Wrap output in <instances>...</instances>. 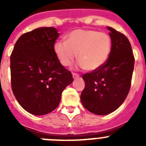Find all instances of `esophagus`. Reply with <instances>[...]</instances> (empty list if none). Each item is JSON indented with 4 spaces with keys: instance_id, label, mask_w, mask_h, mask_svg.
Here are the masks:
<instances>
[{
    "instance_id": "1",
    "label": "esophagus",
    "mask_w": 146,
    "mask_h": 146,
    "mask_svg": "<svg viewBox=\"0 0 146 146\" xmlns=\"http://www.w3.org/2000/svg\"><path fill=\"white\" fill-rule=\"evenodd\" d=\"M72 76L74 77V79H76V78H78L80 77V74H77V73H72Z\"/></svg>"
}]
</instances>
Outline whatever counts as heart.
I'll return each instance as SVG.
<instances>
[{
  "mask_svg": "<svg viewBox=\"0 0 146 146\" xmlns=\"http://www.w3.org/2000/svg\"><path fill=\"white\" fill-rule=\"evenodd\" d=\"M111 47V38L105 32L78 29L68 35L67 42L58 40L54 50L60 63L65 66L70 65L78 53V66L94 71L106 63Z\"/></svg>",
  "mask_w": 146,
  "mask_h": 146,
  "instance_id": "obj_1",
  "label": "heart"
}]
</instances>
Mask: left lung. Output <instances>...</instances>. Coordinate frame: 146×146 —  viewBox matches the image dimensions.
<instances>
[{
    "label": "left lung",
    "mask_w": 146,
    "mask_h": 146,
    "mask_svg": "<svg viewBox=\"0 0 146 146\" xmlns=\"http://www.w3.org/2000/svg\"><path fill=\"white\" fill-rule=\"evenodd\" d=\"M111 38V51L106 63L82 75L86 86L80 96L86 109L103 115L115 111L129 92L135 65L131 44L127 37L107 27Z\"/></svg>",
    "instance_id": "obj_1"
}]
</instances>
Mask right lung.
Segmentation results:
<instances>
[{"label": "right lung", "mask_w": 146, "mask_h": 146, "mask_svg": "<svg viewBox=\"0 0 146 146\" xmlns=\"http://www.w3.org/2000/svg\"><path fill=\"white\" fill-rule=\"evenodd\" d=\"M57 29L42 27L18 38L10 56L13 94L27 112L47 114L58 106L61 94L73 81L70 71L59 61L54 50Z\"/></svg>", "instance_id": "1"}]
</instances>
